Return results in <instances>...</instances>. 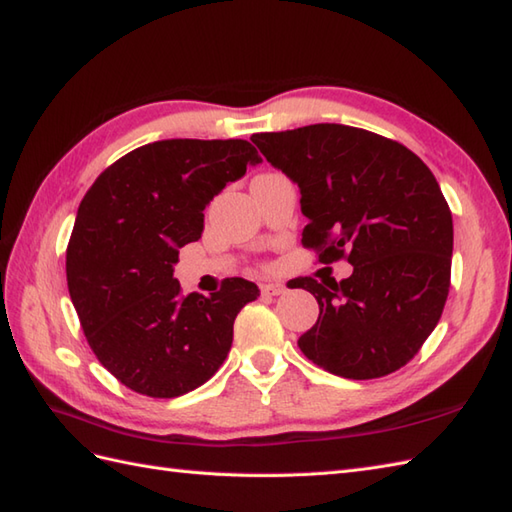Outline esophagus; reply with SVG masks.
Returning a JSON list of instances; mask_svg holds the SVG:
<instances>
[{
	"mask_svg": "<svg viewBox=\"0 0 512 512\" xmlns=\"http://www.w3.org/2000/svg\"><path fill=\"white\" fill-rule=\"evenodd\" d=\"M288 288L284 286V284H264L262 286V292L264 295H268V297H277V295H284Z\"/></svg>",
	"mask_w": 512,
	"mask_h": 512,
	"instance_id": "esophagus-1",
	"label": "esophagus"
}]
</instances>
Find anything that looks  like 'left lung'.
Segmentation results:
<instances>
[{
  "label": "left lung",
  "mask_w": 512,
  "mask_h": 512,
  "mask_svg": "<svg viewBox=\"0 0 512 512\" xmlns=\"http://www.w3.org/2000/svg\"><path fill=\"white\" fill-rule=\"evenodd\" d=\"M250 140L299 187L301 242L321 248L323 264L345 255L354 266L339 284L292 281L319 301L301 352L352 380L407 365L438 325L451 281L453 217L429 167L394 140L336 123Z\"/></svg>",
  "instance_id": "8db88e82"
}]
</instances>
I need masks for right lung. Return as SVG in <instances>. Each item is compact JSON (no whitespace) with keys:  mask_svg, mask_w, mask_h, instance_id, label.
<instances>
[{"mask_svg":"<svg viewBox=\"0 0 512 512\" xmlns=\"http://www.w3.org/2000/svg\"><path fill=\"white\" fill-rule=\"evenodd\" d=\"M262 156L248 140L167 138L107 167L76 211L65 255L70 299L107 372L151 398L204 385L228 356L233 323L259 288L231 277L211 297L180 292L184 244L204 209Z\"/></svg>","mask_w":512,"mask_h":512,"instance_id":"add662e5","label":"right lung"}]
</instances>
